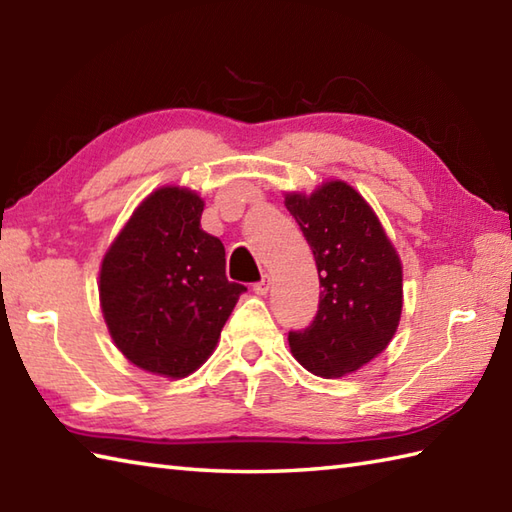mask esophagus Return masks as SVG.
<instances>
[{
	"label": "esophagus",
	"instance_id": "esophagus-1",
	"mask_svg": "<svg viewBox=\"0 0 512 512\" xmlns=\"http://www.w3.org/2000/svg\"><path fill=\"white\" fill-rule=\"evenodd\" d=\"M253 290H255V295H266V292L270 290V275H264L257 281V284H253Z\"/></svg>",
	"mask_w": 512,
	"mask_h": 512
}]
</instances>
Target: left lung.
Wrapping results in <instances>:
<instances>
[{
    "label": "left lung",
    "instance_id": "obj_1",
    "mask_svg": "<svg viewBox=\"0 0 512 512\" xmlns=\"http://www.w3.org/2000/svg\"><path fill=\"white\" fill-rule=\"evenodd\" d=\"M286 209L312 248L319 310L288 332L290 352L323 378L361 369L394 339L402 312V266L378 217L350 184L325 182L312 195L288 193Z\"/></svg>",
    "mask_w": 512,
    "mask_h": 512
}]
</instances>
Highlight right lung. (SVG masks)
Segmentation results:
<instances>
[{"label": "right lung", "mask_w": 512, "mask_h": 512, "mask_svg": "<svg viewBox=\"0 0 512 512\" xmlns=\"http://www.w3.org/2000/svg\"><path fill=\"white\" fill-rule=\"evenodd\" d=\"M202 211L198 193L162 187L138 206L103 259L107 328L127 361L151 374H193L246 292L226 279L224 246L200 228Z\"/></svg>", "instance_id": "right-lung-1"}]
</instances>
